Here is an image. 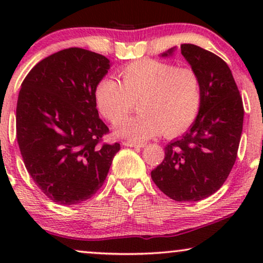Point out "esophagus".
Wrapping results in <instances>:
<instances>
[{
	"label": "esophagus",
	"mask_w": 263,
	"mask_h": 263,
	"mask_svg": "<svg viewBox=\"0 0 263 263\" xmlns=\"http://www.w3.org/2000/svg\"><path fill=\"white\" fill-rule=\"evenodd\" d=\"M122 145L127 147H138V148H142V147L146 146V143L143 142H134V141H123Z\"/></svg>",
	"instance_id": "obj_1"
}]
</instances>
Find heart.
Listing matches in <instances>:
<instances>
[{"label":"heart","mask_w":263,"mask_h":263,"mask_svg":"<svg viewBox=\"0 0 263 263\" xmlns=\"http://www.w3.org/2000/svg\"><path fill=\"white\" fill-rule=\"evenodd\" d=\"M120 77L121 84L104 78L95 88L97 106L107 121L117 123L115 135L118 138L145 141L161 132L175 136L192 127L197 118L202 88L192 68L140 60L122 68ZM138 100L140 114L124 120Z\"/></svg>","instance_id":"1"}]
</instances>
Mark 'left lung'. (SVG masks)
<instances>
[{
  "label": "left lung",
  "mask_w": 263,
  "mask_h": 263,
  "mask_svg": "<svg viewBox=\"0 0 263 263\" xmlns=\"http://www.w3.org/2000/svg\"><path fill=\"white\" fill-rule=\"evenodd\" d=\"M175 50L168 49L161 57L172 56ZM181 52L199 75L202 104L188 132L165 147L163 163L151 177L170 199L193 202L214 194L231 172L244 109L231 70L220 57L194 44H182Z\"/></svg>",
  "instance_id": "8db88e82"
}]
</instances>
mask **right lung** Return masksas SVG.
I'll list each match as a JSON object with an SVG mask.
<instances>
[{
    "instance_id": "1",
    "label": "right lung",
    "mask_w": 263,
    "mask_h": 263,
    "mask_svg": "<svg viewBox=\"0 0 263 263\" xmlns=\"http://www.w3.org/2000/svg\"><path fill=\"white\" fill-rule=\"evenodd\" d=\"M111 63L81 48L61 50L32 68L16 104V139L25 166L50 200L70 206L102 188L121 146L100 145L109 128L95 88Z\"/></svg>"
}]
</instances>
